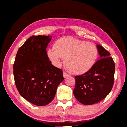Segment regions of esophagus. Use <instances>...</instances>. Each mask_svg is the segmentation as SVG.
I'll use <instances>...</instances> for the list:
<instances>
[{"mask_svg": "<svg viewBox=\"0 0 127 127\" xmlns=\"http://www.w3.org/2000/svg\"><path fill=\"white\" fill-rule=\"evenodd\" d=\"M63 76L64 77V78H66L67 77L69 76V75L67 73H66L65 72H63Z\"/></svg>", "mask_w": 127, "mask_h": 127, "instance_id": "esophagus-1", "label": "esophagus"}]
</instances>
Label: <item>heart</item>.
I'll return each instance as SVG.
<instances>
[{"instance_id": "1", "label": "heart", "mask_w": 127, "mask_h": 127, "mask_svg": "<svg viewBox=\"0 0 127 127\" xmlns=\"http://www.w3.org/2000/svg\"><path fill=\"white\" fill-rule=\"evenodd\" d=\"M48 57L57 66L64 58V65L70 73H85L91 69L97 56L95 46L89 42L73 38H63L55 42L54 47L48 49Z\"/></svg>"}]
</instances>
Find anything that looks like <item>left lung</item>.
I'll use <instances>...</instances> for the list:
<instances>
[{
    "instance_id": "8db88e82",
    "label": "left lung",
    "mask_w": 127,
    "mask_h": 127,
    "mask_svg": "<svg viewBox=\"0 0 127 127\" xmlns=\"http://www.w3.org/2000/svg\"><path fill=\"white\" fill-rule=\"evenodd\" d=\"M100 59L88 72L75 76L73 93L76 99L85 105L99 102L106 98L113 88L115 63L109 52L97 45Z\"/></svg>"
}]
</instances>
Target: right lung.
I'll use <instances>...</instances> for the list:
<instances>
[{"mask_svg": "<svg viewBox=\"0 0 127 127\" xmlns=\"http://www.w3.org/2000/svg\"><path fill=\"white\" fill-rule=\"evenodd\" d=\"M51 36H32L18 49L13 64L15 86L25 99L38 106L53 100L63 71L52 65L46 48Z\"/></svg>", "mask_w": 127, "mask_h": 127, "instance_id": "obj_1", "label": "right lung"}]
</instances>
